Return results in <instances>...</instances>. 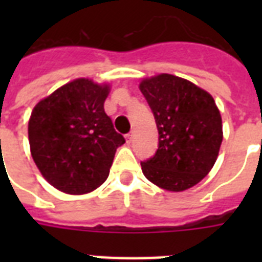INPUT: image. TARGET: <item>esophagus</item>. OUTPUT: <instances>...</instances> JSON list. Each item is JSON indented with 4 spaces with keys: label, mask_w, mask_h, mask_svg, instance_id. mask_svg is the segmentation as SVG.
Instances as JSON below:
<instances>
[{
    "label": "esophagus",
    "mask_w": 262,
    "mask_h": 262,
    "mask_svg": "<svg viewBox=\"0 0 262 262\" xmlns=\"http://www.w3.org/2000/svg\"><path fill=\"white\" fill-rule=\"evenodd\" d=\"M125 137H126V143L130 144L132 143V139H133V133H132V132H130V133H127V135L125 136Z\"/></svg>",
    "instance_id": "esophagus-1"
}]
</instances>
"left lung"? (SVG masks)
<instances>
[{
    "mask_svg": "<svg viewBox=\"0 0 262 262\" xmlns=\"http://www.w3.org/2000/svg\"><path fill=\"white\" fill-rule=\"evenodd\" d=\"M159 132L155 155L141 162L148 181L168 191L194 186L211 171L223 140L222 117L207 91L162 73L140 83Z\"/></svg>",
    "mask_w": 262,
    "mask_h": 262,
    "instance_id": "left-lung-1",
    "label": "left lung"
}]
</instances>
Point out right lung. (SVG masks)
I'll use <instances>...</instances> for the list:
<instances>
[{
  "instance_id": "right-lung-1",
  "label": "right lung",
  "mask_w": 262,
  "mask_h": 262,
  "mask_svg": "<svg viewBox=\"0 0 262 262\" xmlns=\"http://www.w3.org/2000/svg\"><path fill=\"white\" fill-rule=\"evenodd\" d=\"M110 87L88 79L65 84L34 107L28 122L31 155L50 185L85 194L108 177L125 143L104 113Z\"/></svg>"
}]
</instances>
